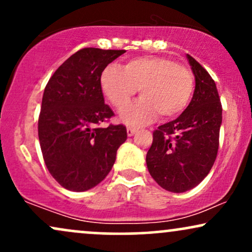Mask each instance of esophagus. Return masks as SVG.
<instances>
[{
	"label": "esophagus",
	"instance_id": "esophagus-1",
	"mask_svg": "<svg viewBox=\"0 0 252 252\" xmlns=\"http://www.w3.org/2000/svg\"><path fill=\"white\" fill-rule=\"evenodd\" d=\"M136 131H137V129L132 128V126H128V128H126V134H128V136H132Z\"/></svg>",
	"mask_w": 252,
	"mask_h": 252
}]
</instances>
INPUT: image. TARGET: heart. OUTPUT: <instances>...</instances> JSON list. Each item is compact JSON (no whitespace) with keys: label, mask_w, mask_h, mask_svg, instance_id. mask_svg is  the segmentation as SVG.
I'll return each instance as SVG.
<instances>
[{"label":"heart","mask_w":252,"mask_h":252,"mask_svg":"<svg viewBox=\"0 0 252 252\" xmlns=\"http://www.w3.org/2000/svg\"><path fill=\"white\" fill-rule=\"evenodd\" d=\"M100 86L110 103L118 110L126 108L141 90L143 98L122 112L129 124L148 122L158 114L174 118L189 105L194 88L189 68L164 57L132 58L123 68L108 65L100 73Z\"/></svg>","instance_id":"b5f03b06"}]
</instances>
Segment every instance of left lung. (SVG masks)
I'll list each match as a JSON object with an SVG mask.
<instances>
[{"label":"left lung","mask_w":252,"mask_h":252,"mask_svg":"<svg viewBox=\"0 0 252 252\" xmlns=\"http://www.w3.org/2000/svg\"><path fill=\"white\" fill-rule=\"evenodd\" d=\"M195 77L193 98L176 120L153 132L146 162L150 175L164 189L182 193L206 178L219 147L221 103L215 80L187 54Z\"/></svg>","instance_id":"left-lung-1"}]
</instances>
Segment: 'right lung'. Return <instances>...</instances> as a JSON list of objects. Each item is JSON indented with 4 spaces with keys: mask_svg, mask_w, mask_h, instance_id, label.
Segmentation results:
<instances>
[{
    "mask_svg": "<svg viewBox=\"0 0 252 252\" xmlns=\"http://www.w3.org/2000/svg\"><path fill=\"white\" fill-rule=\"evenodd\" d=\"M124 50H79L58 67L43 91L37 132L48 172L63 189L84 192L105 179L126 140L123 124H99L114 116L104 103L103 68Z\"/></svg>",
    "mask_w": 252,
    "mask_h": 252,
    "instance_id": "1",
    "label": "right lung"
}]
</instances>
